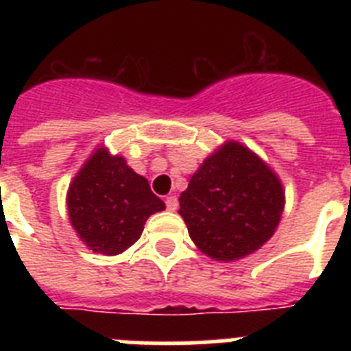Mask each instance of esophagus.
<instances>
[{"label": "esophagus", "instance_id": "34e87169", "mask_svg": "<svg viewBox=\"0 0 351 351\" xmlns=\"http://www.w3.org/2000/svg\"><path fill=\"white\" fill-rule=\"evenodd\" d=\"M165 204H167V209H169V210H176V209H178V206H179L178 197H176V195H170V197H167Z\"/></svg>", "mask_w": 351, "mask_h": 351}]
</instances>
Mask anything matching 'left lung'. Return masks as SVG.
Masks as SVG:
<instances>
[{"mask_svg": "<svg viewBox=\"0 0 351 351\" xmlns=\"http://www.w3.org/2000/svg\"><path fill=\"white\" fill-rule=\"evenodd\" d=\"M190 237L207 256L234 262L267 243L280 223V178L239 142H225L191 176L179 197Z\"/></svg>", "mask_w": 351, "mask_h": 351, "instance_id": "8db88e82", "label": "left lung"}]
</instances>
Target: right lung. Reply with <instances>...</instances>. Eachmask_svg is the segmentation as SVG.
<instances>
[{
  "instance_id": "right-lung-1",
  "label": "right lung",
  "mask_w": 351,
  "mask_h": 351,
  "mask_svg": "<svg viewBox=\"0 0 351 351\" xmlns=\"http://www.w3.org/2000/svg\"><path fill=\"white\" fill-rule=\"evenodd\" d=\"M66 207L80 241L95 253L112 256L137 243L145 219L165 204L125 158L108 154L101 145L71 181Z\"/></svg>"
}]
</instances>
